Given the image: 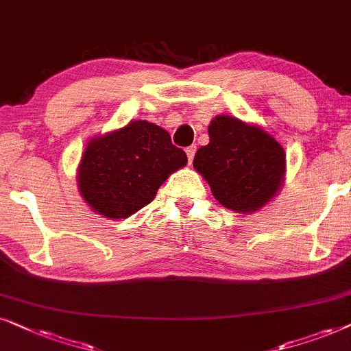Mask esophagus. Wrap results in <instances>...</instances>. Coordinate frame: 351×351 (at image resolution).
Instances as JSON below:
<instances>
[{
	"label": "esophagus",
	"instance_id": "esophagus-1",
	"mask_svg": "<svg viewBox=\"0 0 351 351\" xmlns=\"http://www.w3.org/2000/svg\"><path fill=\"white\" fill-rule=\"evenodd\" d=\"M186 156H188V160H189V163H193V160H194V156H195V146H189V147H186Z\"/></svg>",
	"mask_w": 351,
	"mask_h": 351
}]
</instances>
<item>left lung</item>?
Returning <instances> with one entry per match:
<instances>
[{"instance_id":"left-lung-1","label":"left lung","mask_w":351,"mask_h":351,"mask_svg":"<svg viewBox=\"0 0 351 351\" xmlns=\"http://www.w3.org/2000/svg\"><path fill=\"white\" fill-rule=\"evenodd\" d=\"M210 143L195 152L194 168L223 207L239 213L265 207L282 188L286 154L258 125L218 115L210 121Z\"/></svg>"}]
</instances>
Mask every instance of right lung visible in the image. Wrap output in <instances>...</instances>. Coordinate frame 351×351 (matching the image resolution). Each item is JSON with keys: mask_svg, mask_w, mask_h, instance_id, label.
Here are the masks:
<instances>
[{"mask_svg": "<svg viewBox=\"0 0 351 351\" xmlns=\"http://www.w3.org/2000/svg\"><path fill=\"white\" fill-rule=\"evenodd\" d=\"M188 163L165 130L146 120L93 138L78 165V189L93 212L128 218L156 197L173 171Z\"/></svg>", "mask_w": 351, "mask_h": 351, "instance_id": "obj_1", "label": "right lung"}]
</instances>
